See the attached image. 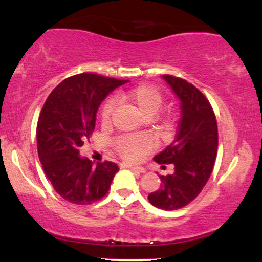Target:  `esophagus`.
I'll use <instances>...</instances> for the list:
<instances>
[{"mask_svg":"<svg viewBox=\"0 0 262 262\" xmlns=\"http://www.w3.org/2000/svg\"><path fill=\"white\" fill-rule=\"evenodd\" d=\"M121 167H124V169H130L133 171H137V172H145V169L144 167H140V166H135V165H130V164H125V162H123L121 164Z\"/></svg>","mask_w":262,"mask_h":262,"instance_id":"obj_1","label":"esophagus"}]
</instances>
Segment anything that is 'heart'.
I'll return each instance as SVG.
<instances>
[{
    "label": "heart",
    "mask_w": 262,
    "mask_h": 262,
    "mask_svg": "<svg viewBox=\"0 0 262 262\" xmlns=\"http://www.w3.org/2000/svg\"><path fill=\"white\" fill-rule=\"evenodd\" d=\"M118 98L127 101L137 108L144 117L155 116L162 104V96L160 91L154 86L141 85L128 91L121 92ZM117 102L114 98H108L101 110L102 124H108L112 118ZM114 148L122 158L128 161H140L155 149V141L146 134L123 135L114 140Z\"/></svg>",
    "instance_id": "b5f03b06"
}]
</instances>
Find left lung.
Returning a JSON list of instances; mask_svg holds the SVG:
<instances>
[{
    "label": "left lung",
    "instance_id": "1",
    "mask_svg": "<svg viewBox=\"0 0 262 262\" xmlns=\"http://www.w3.org/2000/svg\"><path fill=\"white\" fill-rule=\"evenodd\" d=\"M180 101L181 118L170 145L154 156L158 164H172V175L160 176L161 187L148 196L156 208L173 210L193 201L208 181L218 148V128L209 101L193 85L162 75Z\"/></svg>",
    "mask_w": 262,
    "mask_h": 262
}]
</instances>
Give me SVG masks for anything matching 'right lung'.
Returning <instances> with one entry per match:
<instances>
[{"label": "right lung", "instance_id": "1", "mask_svg": "<svg viewBox=\"0 0 262 262\" xmlns=\"http://www.w3.org/2000/svg\"><path fill=\"white\" fill-rule=\"evenodd\" d=\"M128 81L86 73L59 83L45 101L38 119L39 160L54 189L75 204H91L106 196L117 164L93 162L79 149L92 134L102 101Z\"/></svg>", "mask_w": 262, "mask_h": 262}]
</instances>
